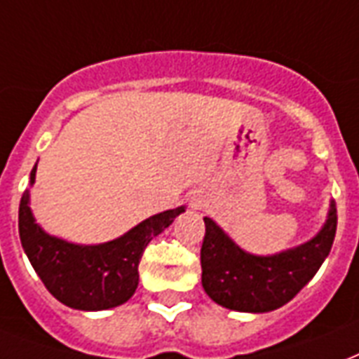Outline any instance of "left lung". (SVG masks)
Instances as JSON below:
<instances>
[{
    "instance_id": "obj_1",
    "label": "left lung",
    "mask_w": 359,
    "mask_h": 359,
    "mask_svg": "<svg viewBox=\"0 0 359 359\" xmlns=\"http://www.w3.org/2000/svg\"><path fill=\"white\" fill-rule=\"evenodd\" d=\"M204 223L200 264L205 294L226 309L268 313L288 304L326 260L337 230V208L332 200L326 223L313 240L268 257L240 249L210 217Z\"/></svg>"
}]
</instances>
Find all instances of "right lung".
Segmentation results:
<instances>
[{"mask_svg": "<svg viewBox=\"0 0 359 359\" xmlns=\"http://www.w3.org/2000/svg\"><path fill=\"white\" fill-rule=\"evenodd\" d=\"M37 165L29 174L35 182ZM185 208L151 215L116 240L99 245H76L46 234L33 217L29 189L18 210V232L24 251L48 292L67 307L104 311L125 304L138 286V264L148 243L168 229Z\"/></svg>", "mask_w": 359, "mask_h": 359, "instance_id": "add662e5", "label": "right lung"}]
</instances>
